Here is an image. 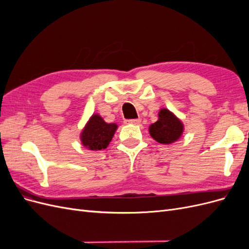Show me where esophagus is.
Instances as JSON below:
<instances>
[{
    "mask_svg": "<svg viewBox=\"0 0 249 249\" xmlns=\"http://www.w3.org/2000/svg\"><path fill=\"white\" fill-rule=\"evenodd\" d=\"M141 123L140 119H127L125 120V124H139Z\"/></svg>",
    "mask_w": 249,
    "mask_h": 249,
    "instance_id": "1",
    "label": "esophagus"
}]
</instances>
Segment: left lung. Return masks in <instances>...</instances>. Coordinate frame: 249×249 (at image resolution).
<instances>
[{
	"mask_svg": "<svg viewBox=\"0 0 249 249\" xmlns=\"http://www.w3.org/2000/svg\"><path fill=\"white\" fill-rule=\"evenodd\" d=\"M158 115L159 119L148 127L150 136L162 144H171L179 139L184 132L183 123L165 108L161 109Z\"/></svg>",
	"mask_w": 249,
	"mask_h": 249,
	"instance_id": "left-lung-1",
	"label": "left lung"
}]
</instances>
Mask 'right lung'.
<instances>
[{
  "label": "right lung",
  "instance_id": "right-lung-1",
  "mask_svg": "<svg viewBox=\"0 0 249 249\" xmlns=\"http://www.w3.org/2000/svg\"><path fill=\"white\" fill-rule=\"evenodd\" d=\"M116 130V124H107L99 114H93L81 133L82 144L91 150L107 148Z\"/></svg>",
  "mask_w": 249,
  "mask_h": 249
}]
</instances>
